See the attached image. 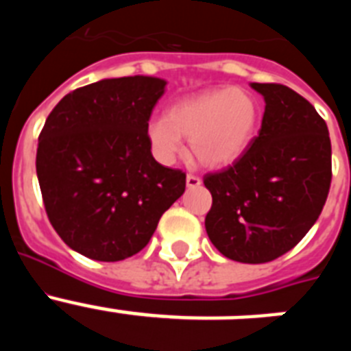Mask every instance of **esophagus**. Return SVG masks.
<instances>
[{
    "label": "esophagus",
    "instance_id": "esophagus-1",
    "mask_svg": "<svg viewBox=\"0 0 351 351\" xmlns=\"http://www.w3.org/2000/svg\"><path fill=\"white\" fill-rule=\"evenodd\" d=\"M200 184H202V181H200L198 176H193V173H188V176H186V186H188V188H197V186Z\"/></svg>",
    "mask_w": 351,
    "mask_h": 351
}]
</instances>
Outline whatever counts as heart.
<instances>
[{
    "label": "heart",
    "instance_id": "heart-1",
    "mask_svg": "<svg viewBox=\"0 0 351 351\" xmlns=\"http://www.w3.org/2000/svg\"><path fill=\"white\" fill-rule=\"evenodd\" d=\"M260 123V104L246 89L219 88L186 98L169 108L167 117L149 123L147 141L154 158L172 165L190 141L202 165L226 167L251 145Z\"/></svg>",
    "mask_w": 351,
    "mask_h": 351
}]
</instances>
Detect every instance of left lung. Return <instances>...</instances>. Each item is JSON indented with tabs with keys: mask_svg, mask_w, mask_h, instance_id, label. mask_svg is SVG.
<instances>
[{
	"mask_svg": "<svg viewBox=\"0 0 351 351\" xmlns=\"http://www.w3.org/2000/svg\"><path fill=\"white\" fill-rule=\"evenodd\" d=\"M251 88L265 100L262 128L230 167L210 172L206 216L210 243L226 258L265 263L285 255L320 216L332 179L325 121L283 84Z\"/></svg>",
	"mask_w": 351,
	"mask_h": 351,
	"instance_id": "1",
	"label": "left lung"
}]
</instances>
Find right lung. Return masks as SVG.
I'll return each instance as SVG.
<instances>
[{
  "label": "right lung",
  "instance_id": "right-lung-1",
  "mask_svg": "<svg viewBox=\"0 0 351 351\" xmlns=\"http://www.w3.org/2000/svg\"><path fill=\"white\" fill-rule=\"evenodd\" d=\"M165 86L158 77L104 79L68 93L49 114L36 176L49 221L80 255L133 256L184 193L186 173L160 165L147 141Z\"/></svg>",
  "mask_w": 351,
  "mask_h": 351
}]
</instances>
